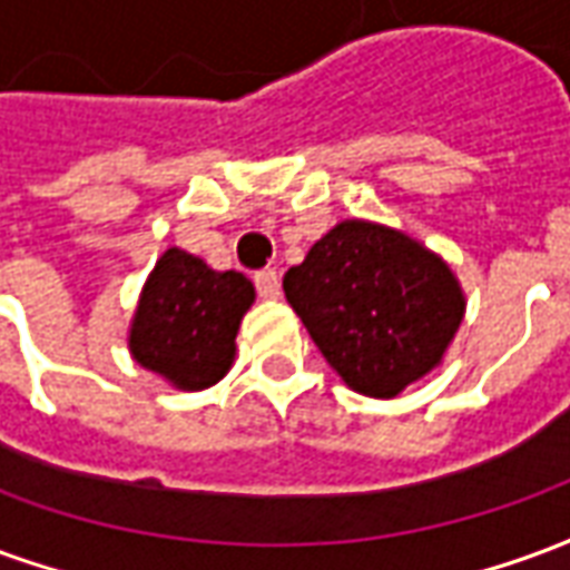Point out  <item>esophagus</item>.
Returning a JSON list of instances; mask_svg holds the SVG:
<instances>
[{
    "label": "esophagus",
    "instance_id": "obj_1",
    "mask_svg": "<svg viewBox=\"0 0 570 570\" xmlns=\"http://www.w3.org/2000/svg\"><path fill=\"white\" fill-rule=\"evenodd\" d=\"M253 284L259 289L262 298H277L281 296V274L274 268H262V272L253 274Z\"/></svg>",
    "mask_w": 570,
    "mask_h": 570
}]
</instances>
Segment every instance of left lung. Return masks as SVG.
<instances>
[{
    "mask_svg": "<svg viewBox=\"0 0 570 570\" xmlns=\"http://www.w3.org/2000/svg\"><path fill=\"white\" fill-rule=\"evenodd\" d=\"M284 293L342 382L379 400L440 366L466 308L436 253L366 219L326 232L284 274Z\"/></svg>",
    "mask_w": 570,
    "mask_h": 570,
    "instance_id": "obj_1",
    "label": "left lung"
}]
</instances>
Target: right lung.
<instances>
[{
    "instance_id": "1",
    "label": "right lung",
    "mask_w": 570,
    "mask_h": 570,
    "mask_svg": "<svg viewBox=\"0 0 570 570\" xmlns=\"http://www.w3.org/2000/svg\"><path fill=\"white\" fill-rule=\"evenodd\" d=\"M256 289L240 272H213L186 249L155 262L130 323V354L179 391H204L232 370L240 317Z\"/></svg>"
}]
</instances>
